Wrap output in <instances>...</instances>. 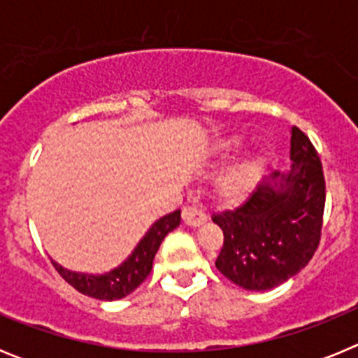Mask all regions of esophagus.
Here are the masks:
<instances>
[{
  "mask_svg": "<svg viewBox=\"0 0 358 358\" xmlns=\"http://www.w3.org/2000/svg\"><path fill=\"white\" fill-rule=\"evenodd\" d=\"M182 220H185L188 226H201L202 222H206V213L202 211V208L197 206H186L182 210Z\"/></svg>",
  "mask_w": 358,
  "mask_h": 358,
  "instance_id": "obj_1",
  "label": "esophagus"
}]
</instances>
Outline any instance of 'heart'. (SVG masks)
Segmentation results:
<instances>
[{
    "mask_svg": "<svg viewBox=\"0 0 358 358\" xmlns=\"http://www.w3.org/2000/svg\"><path fill=\"white\" fill-rule=\"evenodd\" d=\"M238 145V140H233L226 145V148L231 150V148H236ZM255 170L256 161H245V163L235 166V169L231 170V172L224 177L222 181H220V194L227 199H233L236 197V195L242 194L243 189H245V186H248L251 176L255 173Z\"/></svg>",
    "mask_w": 358,
    "mask_h": 358,
    "instance_id": "1",
    "label": "heart"
}]
</instances>
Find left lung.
I'll list each match as a JSON object with an SVG mask.
<instances>
[{
  "label": "left lung",
  "mask_w": 358,
  "mask_h": 358,
  "mask_svg": "<svg viewBox=\"0 0 358 358\" xmlns=\"http://www.w3.org/2000/svg\"><path fill=\"white\" fill-rule=\"evenodd\" d=\"M287 172H273L238 206L213 213L224 233L217 268L245 290H268L314 256L324 213V173L308 136L292 127Z\"/></svg>",
  "instance_id": "1"
}]
</instances>
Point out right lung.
<instances>
[{
  "instance_id": "obj_1",
  "label": "right lung",
  "mask_w": 358,
  "mask_h": 358,
  "mask_svg": "<svg viewBox=\"0 0 358 358\" xmlns=\"http://www.w3.org/2000/svg\"><path fill=\"white\" fill-rule=\"evenodd\" d=\"M179 224H181V210L164 215L163 218L152 224L150 229L147 231V235L140 240V243L136 245V249L127 260L123 262L120 267L113 268L110 273L100 274V276L73 273V271H68V268H64L53 260L52 264L57 273L61 274L69 285L73 289H77L78 292L94 297V299H102V301L122 299L147 280L152 271V262H154V256H156L161 242Z\"/></svg>"
}]
</instances>
